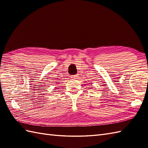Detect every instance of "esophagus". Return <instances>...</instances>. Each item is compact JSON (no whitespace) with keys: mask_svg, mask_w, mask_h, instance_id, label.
Returning <instances> with one entry per match:
<instances>
[{"mask_svg":"<svg viewBox=\"0 0 148 148\" xmlns=\"http://www.w3.org/2000/svg\"><path fill=\"white\" fill-rule=\"evenodd\" d=\"M78 75L77 74H76V75H74V76H72V77H71V78L72 79H78Z\"/></svg>","mask_w":148,"mask_h":148,"instance_id":"obj_1","label":"esophagus"}]
</instances>
